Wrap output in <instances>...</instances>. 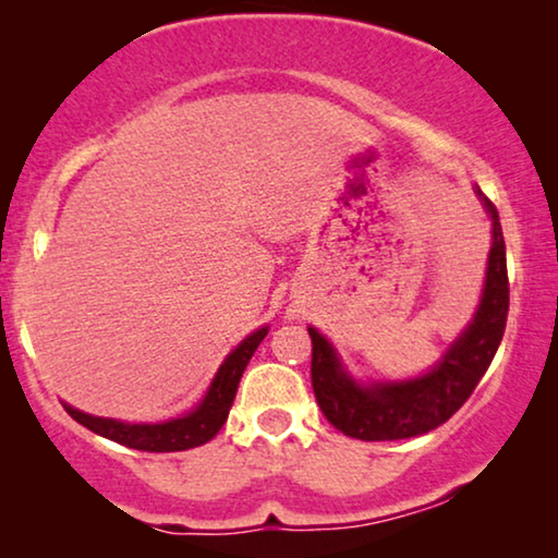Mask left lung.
Listing matches in <instances>:
<instances>
[{
  "label": "left lung",
  "mask_w": 558,
  "mask_h": 558,
  "mask_svg": "<svg viewBox=\"0 0 558 558\" xmlns=\"http://www.w3.org/2000/svg\"><path fill=\"white\" fill-rule=\"evenodd\" d=\"M493 218V248L477 315L460 340L449 348L441 363L422 378L401 384L357 386L342 371L330 342L310 327L312 338V388L327 422L353 439L386 441L409 439L437 429L464 401L490 368L508 319V266L506 241L495 205L483 195Z\"/></svg>",
  "instance_id": "left-lung-1"
}]
</instances>
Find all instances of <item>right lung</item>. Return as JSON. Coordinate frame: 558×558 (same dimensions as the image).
Returning a JSON list of instances; mask_svg holds the SVG:
<instances>
[{
  "label": "right lung",
  "mask_w": 558,
  "mask_h": 558,
  "mask_svg": "<svg viewBox=\"0 0 558 558\" xmlns=\"http://www.w3.org/2000/svg\"><path fill=\"white\" fill-rule=\"evenodd\" d=\"M266 327L248 335L231 355L226 357L220 371L213 378V384L201 401V407L190 411L187 416L170 418L162 424H126L117 422V418H101L83 414V411L68 407L63 403L68 414L75 422L86 426V429L96 432L98 437H106L117 445L142 449V452H182V449L201 447L205 441H210L220 432V426L226 424L228 411L233 407L235 391H239V380L246 371V365L258 348V342L266 338Z\"/></svg>",
  "instance_id": "obj_1"
}]
</instances>
